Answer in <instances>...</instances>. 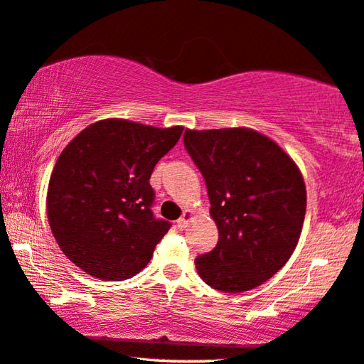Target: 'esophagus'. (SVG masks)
I'll return each instance as SVG.
<instances>
[{
  "label": "esophagus",
  "instance_id": "obj_1",
  "mask_svg": "<svg viewBox=\"0 0 364 364\" xmlns=\"http://www.w3.org/2000/svg\"><path fill=\"white\" fill-rule=\"evenodd\" d=\"M194 217V214H193V210H189V209H186L183 213V215L180 217V219H178V222H176V225H178V229L180 230H183V229H186L188 227V222H191V219Z\"/></svg>",
  "mask_w": 364,
  "mask_h": 364
}]
</instances>
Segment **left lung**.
Returning <instances> with one entry per match:
<instances>
[{
  "label": "left lung",
  "mask_w": 364,
  "mask_h": 364,
  "mask_svg": "<svg viewBox=\"0 0 364 364\" xmlns=\"http://www.w3.org/2000/svg\"><path fill=\"white\" fill-rule=\"evenodd\" d=\"M203 173L219 242L196 258L205 284L224 292L258 287L299 242L307 193L299 166L274 140L248 127L184 130Z\"/></svg>",
  "instance_id": "left-lung-1"
}]
</instances>
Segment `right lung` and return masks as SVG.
I'll use <instances>...</instances> for the list:
<instances>
[{
    "instance_id": "right-lung-1",
    "label": "right lung",
    "mask_w": 364,
    "mask_h": 364,
    "mask_svg": "<svg viewBox=\"0 0 364 364\" xmlns=\"http://www.w3.org/2000/svg\"><path fill=\"white\" fill-rule=\"evenodd\" d=\"M181 134V126L102 119L63 149L48 181L47 217L70 262L105 281L147 267L170 229L151 214L150 176Z\"/></svg>"
}]
</instances>
